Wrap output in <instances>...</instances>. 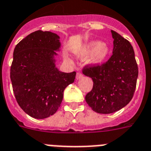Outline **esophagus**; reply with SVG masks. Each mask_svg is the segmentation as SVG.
Returning <instances> with one entry per match:
<instances>
[{"instance_id": "1", "label": "esophagus", "mask_w": 151, "mask_h": 151, "mask_svg": "<svg viewBox=\"0 0 151 151\" xmlns=\"http://www.w3.org/2000/svg\"><path fill=\"white\" fill-rule=\"evenodd\" d=\"M82 77H83V74H82L81 72H77V75H76V78H77V80L81 79Z\"/></svg>"}]
</instances>
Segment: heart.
Instances as JSON below:
<instances>
[{
    "mask_svg": "<svg viewBox=\"0 0 151 151\" xmlns=\"http://www.w3.org/2000/svg\"><path fill=\"white\" fill-rule=\"evenodd\" d=\"M109 54V48L106 43L100 41H90L82 48L79 56L82 58L88 57V64L91 65H100L106 59Z\"/></svg>",
    "mask_w": 151,
    "mask_h": 151,
    "instance_id": "b5f03b06",
    "label": "heart"
}]
</instances>
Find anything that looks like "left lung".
<instances>
[{"label": "left lung", "mask_w": 151, "mask_h": 151, "mask_svg": "<svg viewBox=\"0 0 151 151\" xmlns=\"http://www.w3.org/2000/svg\"><path fill=\"white\" fill-rule=\"evenodd\" d=\"M113 51L107 62L85 67L83 74L91 77L93 86L85 99L94 112L110 114L129 103L136 88L138 68L131 43L113 30Z\"/></svg>", "instance_id": "left-lung-1"}]
</instances>
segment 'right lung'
<instances>
[{
    "label": "right lung",
    "instance_id": "right-lung-1",
    "mask_svg": "<svg viewBox=\"0 0 151 151\" xmlns=\"http://www.w3.org/2000/svg\"><path fill=\"white\" fill-rule=\"evenodd\" d=\"M60 37L38 30L21 40L14 51L10 80L16 99L29 116L42 119L60 107L64 90L74 83L76 72L65 73L56 67Z\"/></svg>",
    "mask_w": 151,
    "mask_h": 151
}]
</instances>
